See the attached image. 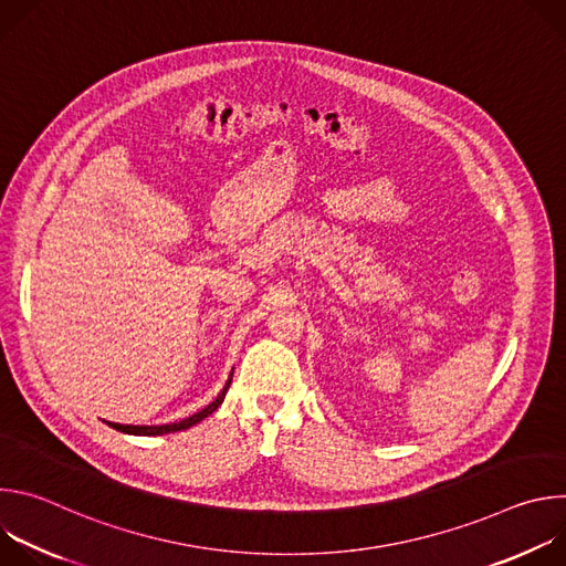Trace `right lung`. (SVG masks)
Segmentation results:
<instances>
[{"label": "right lung", "mask_w": 566, "mask_h": 566, "mask_svg": "<svg viewBox=\"0 0 566 566\" xmlns=\"http://www.w3.org/2000/svg\"><path fill=\"white\" fill-rule=\"evenodd\" d=\"M230 380H232V374H230L228 382L223 385L221 394L210 402L208 408H203L201 412H197V415H192V417H188V419H184V421H179V423H168V426H120V423H109V421H107V426H112V428H114V430H118V432H125V434H138V437H156V434H170V432L188 430V428H192L195 423H199V421H203L206 417H210V415L221 406V402H223V396H226V391H228V387H230Z\"/></svg>", "instance_id": "1"}]
</instances>
